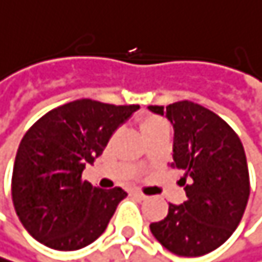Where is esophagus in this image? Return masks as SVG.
<instances>
[{"instance_id":"obj_1","label":"esophagus","mask_w":262,"mask_h":262,"mask_svg":"<svg viewBox=\"0 0 262 262\" xmlns=\"http://www.w3.org/2000/svg\"><path fill=\"white\" fill-rule=\"evenodd\" d=\"M132 194H134L135 197H138V199H141V200H144V199H146V195H144V194H143L141 191H134Z\"/></svg>"}]
</instances>
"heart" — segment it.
<instances>
[{"instance_id": "heart-1", "label": "heart", "mask_w": 262, "mask_h": 262, "mask_svg": "<svg viewBox=\"0 0 262 262\" xmlns=\"http://www.w3.org/2000/svg\"><path fill=\"white\" fill-rule=\"evenodd\" d=\"M167 130H169V125H167V122L160 116L149 115V116H144L141 121V132L146 138L154 135V134L167 132Z\"/></svg>"}]
</instances>
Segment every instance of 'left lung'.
Masks as SVG:
<instances>
[{"mask_svg":"<svg viewBox=\"0 0 262 262\" xmlns=\"http://www.w3.org/2000/svg\"><path fill=\"white\" fill-rule=\"evenodd\" d=\"M174 125L171 167L185 176L186 200L169 203L167 216L150 224L163 247L179 256L207 255L233 234L246 211L250 179L246 152L234 130L214 112L191 101L150 105Z\"/></svg>","mask_w":262,"mask_h":262,"instance_id":"obj_1","label":"left lung"}]
</instances>
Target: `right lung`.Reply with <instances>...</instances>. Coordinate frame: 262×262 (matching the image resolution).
<instances>
[{"label":"right lung","instance_id":"1","mask_svg":"<svg viewBox=\"0 0 262 262\" xmlns=\"http://www.w3.org/2000/svg\"><path fill=\"white\" fill-rule=\"evenodd\" d=\"M138 105H113L77 99L43 115L18 147L12 200L23 227L54 250H79L107 228L121 188L101 189L82 180L115 130Z\"/></svg>","mask_w":262,"mask_h":262}]
</instances>
